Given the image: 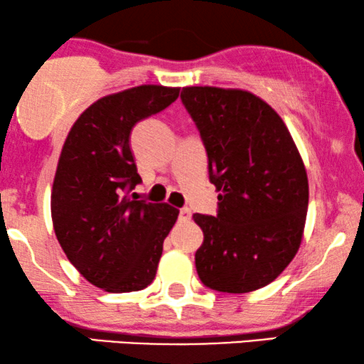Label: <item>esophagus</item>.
<instances>
[{"mask_svg":"<svg viewBox=\"0 0 364 364\" xmlns=\"http://www.w3.org/2000/svg\"><path fill=\"white\" fill-rule=\"evenodd\" d=\"M191 217H192L191 208H187V207L181 208V212H178V220H181V222H187V220H191Z\"/></svg>","mask_w":364,"mask_h":364,"instance_id":"1","label":"esophagus"}]
</instances>
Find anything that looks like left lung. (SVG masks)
<instances>
[{
	"mask_svg": "<svg viewBox=\"0 0 364 364\" xmlns=\"http://www.w3.org/2000/svg\"><path fill=\"white\" fill-rule=\"evenodd\" d=\"M182 104L200 132L217 215L196 213L203 232L198 278L212 290L248 293L268 285L300 248L308 177L282 117L255 94L183 87Z\"/></svg>",
	"mask_w": 364,
	"mask_h": 364,
	"instance_id": "8db88e82",
	"label": "left lung"
}]
</instances>
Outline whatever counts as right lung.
Wrapping results in <instances>:
<instances>
[{
  "instance_id": "obj_1",
  "label": "right lung",
  "mask_w": 364,
  "mask_h": 364,
  "mask_svg": "<svg viewBox=\"0 0 364 364\" xmlns=\"http://www.w3.org/2000/svg\"><path fill=\"white\" fill-rule=\"evenodd\" d=\"M178 87L144 86L91 104L69 131L51 192V217L68 260L94 287L137 291L156 278L162 245L178 217L168 203L132 200L142 182L132 127L178 97Z\"/></svg>"
}]
</instances>
